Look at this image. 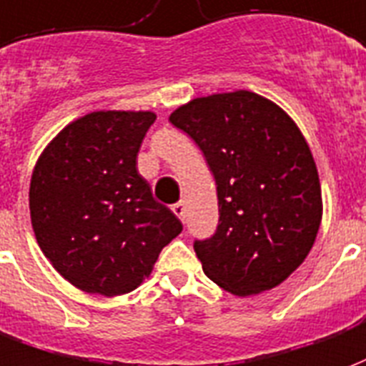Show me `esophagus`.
<instances>
[{
  "instance_id": "1",
  "label": "esophagus",
  "mask_w": 366,
  "mask_h": 366,
  "mask_svg": "<svg viewBox=\"0 0 366 366\" xmlns=\"http://www.w3.org/2000/svg\"><path fill=\"white\" fill-rule=\"evenodd\" d=\"M172 210H173V214L177 216L179 220H185V202L183 201L175 202V204L172 207Z\"/></svg>"
}]
</instances>
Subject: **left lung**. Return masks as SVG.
I'll list each match as a JSON object with an SVG mask.
<instances>
[{"mask_svg":"<svg viewBox=\"0 0 366 366\" xmlns=\"http://www.w3.org/2000/svg\"><path fill=\"white\" fill-rule=\"evenodd\" d=\"M169 121L201 148L216 183L218 228L194 242L202 271L236 296L279 287L310 253L324 210L300 128L245 89L193 99Z\"/></svg>","mask_w":366,"mask_h":366,"instance_id":"8db88e82","label":"left lung"}]
</instances>
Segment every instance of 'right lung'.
<instances>
[{
    "label": "right lung",
    "mask_w": 366,
    "mask_h": 366,
    "mask_svg": "<svg viewBox=\"0 0 366 366\" xmlns=\"http://www.w3.org/2000/svg\"><path fill=\"white\" fill-rule=\"evenodd\" d=\"M152 111H93L48 142L29 189L34 236L76 289L121 296L148 279L183 226L136 169Z\"/></svg>",
    "instance_id": "obj_1"
}]
</instances>
